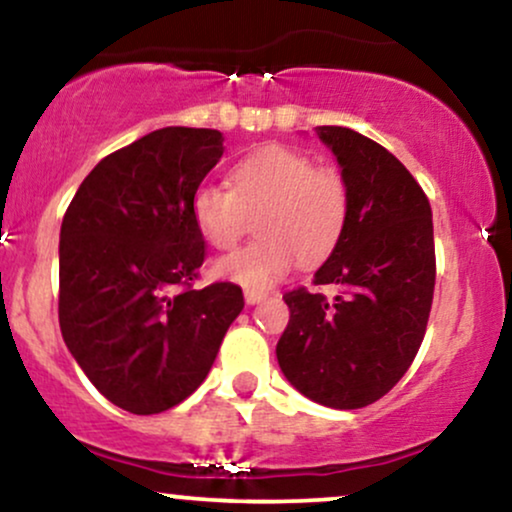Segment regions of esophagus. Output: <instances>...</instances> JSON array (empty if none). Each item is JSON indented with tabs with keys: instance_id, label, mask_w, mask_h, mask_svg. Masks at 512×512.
<instances>
[{
	"instance_id": "obj_1",
	"label": "esophagus",
	"mask_w": 512,
	"mask_h": 512,
	"mask_svg": "<svg viewBox=\"0 0 512 512\" xmlns=\"http://www.w3.org/2000/svg\"><path fill=\"white\" fill-rule=\"evenodd\" d=\"M264 298H267V293H264V291H252V289L245 291V303H248V305L260 303V301H264Z\"/></svg>"
}]
</instances>
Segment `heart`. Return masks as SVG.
Here are the masks:
<instances>
[{
  "label": "heart",
  "mask_w": 512,
  "mask_h": 512,
  "mask_svg": "<svg viewBox=\"0 0 512 512\" xmlns=\"http://www.w3.org/2000/svg\"><path fill=\"white\" fill-rule=\"evenodd\" d=\"M192 219L216 250L236 248L255 219L260 238L216 262V272L252 291L267 289L296 260L317 264L337 248L349 219V185L337 166L272 144L233 166L231 190L197 187Z\"/></svg>",
  "instance_id": "b5f03b06"
}]
</instances>
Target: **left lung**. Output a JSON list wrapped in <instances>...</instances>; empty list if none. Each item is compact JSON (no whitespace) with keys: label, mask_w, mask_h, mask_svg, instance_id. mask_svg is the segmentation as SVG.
<instances>
[{"label":"left lung","mask_w":512,"mask_h":512,"mask_svg":"<svg viewBox=\"0 0 512 512\" xmlns=\"http://www.w3.org/2000/svg\"><path fill=\"white\" fill-rule=\"evenodd\" d=\"M349 185V219L313 284L284 293L291 320L276 344L289 383L317 404L361 409L399 383L424 342L436 286L431 204L385 146L317 127Z\"/></svg>","instance_id":"8db88e82"}]
</instances>
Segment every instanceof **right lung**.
I'll use <instances>...</instances> for the list:
<instances>
[{"label": "right lung", "instance_id": "obj_1", "mask_svg": "<svg viewBox=\"0 0 512 512\" xmlns=\"http://www.w3.org/2000/svg\"><path fill=\"white\" fill-rule=\"evenodd\" d=\"M221 156L219 129H156L105 156L62 219L64 344L96 390L132 414L190 397L245 305L231 281L195 289L207 243L192 195Z\"/></svg>", "mask_w": 512, "mask_h": 512}]
</instances>
